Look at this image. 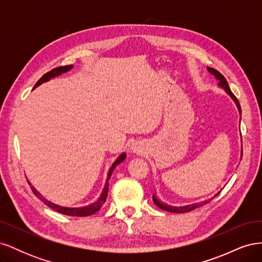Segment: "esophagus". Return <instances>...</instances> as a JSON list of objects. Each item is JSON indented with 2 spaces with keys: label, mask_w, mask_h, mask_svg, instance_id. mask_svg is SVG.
<instances>
[{
  "label": "esophagus",
  "mask_w": 262,
  "mask_h": 262,
  "mask_svg": "<svg viewBox=\"0 0 262 262\" xmlns=\"http://www.w3.org/2000/svg\"><path fill=\"white\" fill-rule=\"evenodd\" d=\"M132 149H133V150H134V152H136V147H134V148H133V147H132Z\"/></svg>",
  "instance_id": "obj_1"
}]
</instances>
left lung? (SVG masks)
Instances as JSON below:
<instances>
[{"label":"left lung","mask_w":262,"mask_h":262,"mask_svg":"<svg viewBox=\"0 0 262 262\" xmlns=\"http://www.w3.org/2000/svg\"><path fill=\"white\" fill-rule=\"evenodd\" d=\"M208 71H209V72H210L211 74H213L214 76H215V78L219 81V86L222 87V89H224L225 92L229 95V96L232 97V99L235 101V104H236L237 108H238L239 114H242V109H241L239 101H238V99L236 98L235 95L232 93L231 89H229V86H228V83H227V81H226V78H225L223 75H222V74L219 72V71H216L215 69L208 68ZM221 191H222V190H221ZM221 191H219L216 194H214V196H212L211 199H209V200H205V201H202V202H198V203H193V204L184 205V207H172V205L166 204V203L162 202L160 199H157V196H156L155 194H153V201H154V203L157 205L158 208H161V209L164 210V211H168V212H172V213H186V212L192 211V210H194V209H196V208L202 207V205L209 203V202L213 199V198H215Z\"/></svg>","instance_id":"obj_1"}]
</instances>
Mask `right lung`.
Wrapping results in <instances>:
<instances>
[{
  "instance_id": "add662e5",
  "label": "right lung",
  "mask_w": 262,
  "mask_h": 262,
  "mask_svg": "<svg viewBox=\"0 0 262 262\" xmlns=\"http://www.w3.org/2000/svg\"><path fill=\"white\" fill-rule=\"evenodd\" d=\"M72 68H73V66H66V67H59V68H55V69L51 70L50 72L46 73V74L40 78V80H39V81L36 83V85L34 86V89H36L37 86L41 85V84L45 83V82L50 81L51 78H53V77H55V76H59V75H61V74H63V73L68 72V71H70ZM125 157H126L125 153H122L120 156H119V157L117 158V160L115 161V163L113 164L112 167H110V169H109L108 176H107V180H106V185H105L104 190H102V192H101L100 196L98 198L97 201H95L94 203H91V204H89V205H85V207H80V208H66V207H61V205H58V204H54V203H52L51 201L47 200L46 198H43L40 193H39V192L37 191V190L35 189V187L30 184L29 180H27V181H28V184H29L31 190H33L34 194H35L36 196H38L39 199H40L45 204L48 205V207H50L51 209H53V210H55V211H58L59 213L66 214V215H70V216H89V215H92V214H94V213H96L98 210H100V208L102 207V204H104V203L106 202V198H107V194H108V180H109L110 176H112V173H113V171H114L116 166H117L118 164H120L121 162H123V161L125 160Z\"/></svg>"
}]
</instances>
